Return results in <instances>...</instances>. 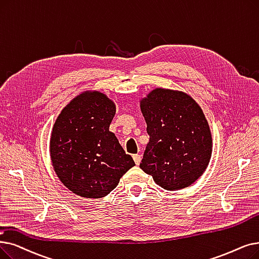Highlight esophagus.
I'll use <instances>...</instances> for the list:
<instances>
[{
	"mask_svg": "<svg viewBox=\"0 0 259 259\" xmlns=\"http://www.w3.org/2000/svg\"><path fill=\"white\" fill-rule=\"evenodd\" d=\"M133 160H134V162H136V164H137V165H140L141 160H142V157H141V155H140V154H133Z\"/></svg>",
	"mask_w": 259,
	"mask_h": 259,
	"instance_id": "obj_1",
	"label": "esophagus"
}]
</instances>
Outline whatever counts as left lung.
Instances as JSON below:
<instances>
[{
    "label": "left lung",
    "instance_id": "8db88e82",
    "mask_svg": "<svg viewBox=\"0 0 259 259\" xmlns=\"http://www.w3.org/2000/svg\"><path fill=\"white\" fill-rule=\"evenodd\" d=\"M149 143L140 167L167 190L188 187L206 169L211 134L203 111L186 93L156 88L141 100Z\"/></svg>",
    "mask_w": 259,
    "mask_h": 259
}]
</instances>
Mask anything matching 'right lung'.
<instances>
[{"mask_svg": "<svg viewBox=\"0 0 259 259\" xmlns=\"http://www.w3.org/2000/svg\"><path fill=\"white\" fill-rule=\"evenodd\" d=\"M115 105L105 94L83 92L56 119L50 142L56 175L74 194L98 199L113 190L134 165L109 131Z\"/></svg>", "mask_w": 259, "mask_h": 259, "instance_id": "add662e5", "label": "right lung"}]
</instances>
